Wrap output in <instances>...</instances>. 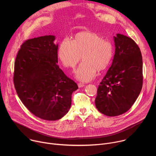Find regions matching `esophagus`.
I'll list each match as a JSON object with an SVG mask.
<instances>
[{
  "label": "esophagus",
  "mask_w": 156,
  "mask_h": 156,
  "mask_svg": "<svg viewBox=\"0 0 156 156\" xmlns=\"http://www.w3.org/2000/svg\"><path fill=\"white\" fill-rule=\"evenodd\" d=\"M78 87H83V86H84V84H83V83H78Z\"/></svg>",
  "instance_id": "34e87169"
}]
</instances>
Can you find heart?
Here are the masks:
<instances>
[{
	"label": "heart",
	"mask_w": 156,
	"mask_h": 156,
	"mask_svg": "<svg viewBox=\"0 0 156 156\" xmlns=\"http://www.w3.org/2000/svg\"><path fill=\"white\" fill-rule=\"evenodd\" d=\"M57 54L66 68L74 69L82 58L83 62L75 71V76L80 81L88 82L96 76L97 70L108 67L114 56V46L94 32L84 31L76 34L72 42L63 39Z\"/></svg>",
	"instance_id": "b5f03b06"
}]
</instances>
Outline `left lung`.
<instances>
[{
  "instance_id": "obj_1",
  "label": "left lung",
  "mask_w": 156,
  "mask_h": 156,
  "mask_svg": "<svg viewBox=\"0 0 156 156\" xmlns=\"http://www.w3.org/2000/svg\"><path fill=\"white\" fill-rule=\"evenodd\" d=\"M115 54L101 82L95 99L100 112L109 117L122 115L131 107L143 86V59L136 42L126 36H114Z\"/></svg>"
}]
</instances>
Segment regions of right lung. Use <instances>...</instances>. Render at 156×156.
Returning <instances> with one entry per match:
<instances>
[{
    "label": "right lung",
    "instance_id": "add662e5",
    "mask_svg": "<svg viewBox=\"0 0 156 156\" xmlns=\"http://www.w3.org/2000/svg\"><path fill=\"white\" fill-rule=\"evenodd\" d=\"M55 36L28 39L16 55L13 83L24 105L35 116L57 120L68 113L76 83L59 68Z\"/></svg>",
    "mask_w": 156,
    "mask_h": 156
}]
</instances>
